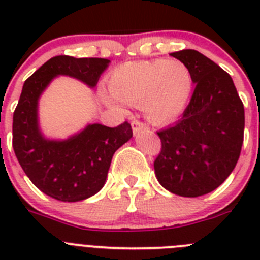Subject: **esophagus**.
<instances>
[{
  "mask_svg": "<svg viewBox=\"0 0 260 260\" xmlns=\"http://www.w3.org/2000/svg\"><path fill=\"white\" fill-rule=\"evenodd\" d=\"M132 127H133V132H134V134H137V133H139L141 130H146L147 126L146 123L141 122V121H138V119H134L132 122Z\"/></svg>",
  "mask_w": 260,
  "mask_h": 260,
  "instance_id": "34e87169",
  "label": "esophagus"
}]
</instances>
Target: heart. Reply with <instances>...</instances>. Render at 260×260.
Here are the masks:
<instances>
[{
	"mask_svg": "<svg viewBox=\"0 0 260 260\" xmlns=\"http://www.w3.org/2000/svg\"><path fill=\"white\" fill-rule=\"evenodd\" d=\"M108 86L116 100L142 107L150 122L168 125L187 107L194 78L183 62L158 58L122 63L110 74ZM107 103L114 109H121L113 99H107Z\"/></svg>",
	"mask_w": 260,
	"mask_h": 260,
	"instance_id": "obj_1",
	"label": "heart"
}]
</instances>
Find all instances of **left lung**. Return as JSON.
Here are the masks:
<instances>
[{
	"label": "left lung",
	"mask_w": 260,
	"mask_h": 260,
	"mask_svg": "<svg viewBox=\"0 0 260 260\" xmlns=\"http://www.w3.org/2000/svg\"><path fill=\"white\" fill-rule=\"evenodd\" d=\"M191 70L195 89L173 126L157 132L156 178L168 191L195 198L217 189L241 153L245 109L231 75L194 49L171 53Z\"/></svg>",
	"instance_id": "left-lung-1"
}]
</instances>
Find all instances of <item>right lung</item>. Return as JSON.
Instances as JSON below:
<instances>
[{"mask_svg":"<svg viewBox=\"0 0 260 260\" xmlns=\"http://www.w3.org/2000/svg\"><path fill=\"white\" fill-rule=\"evenodd\" d=\"M107 58L56 56L28 78L13 116V148L20 167L39 190L61 202H79L102 190L112 157L133 137L130 123L88 125L65 141H50L39 128V98L57 75L93 88L109 65Z\"/></svg>","mask_w":260,"mask_h":260,"instance_id":"obj_1","label":"right lung"}]
</instances>
